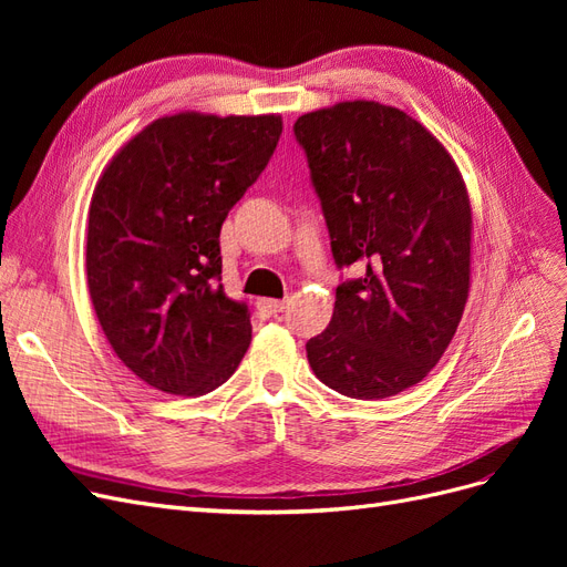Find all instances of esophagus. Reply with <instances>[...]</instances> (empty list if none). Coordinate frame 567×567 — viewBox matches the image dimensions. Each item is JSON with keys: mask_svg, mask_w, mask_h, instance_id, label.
<instances>
[{"mask_svg": "<svg viewBox=\"0 0 567 567\" xmlns=\"http://www.w3.org/2000/svg\"><path fill=\"white\" fill-rule=\"evenodd\" d=\"M257 307H260V310L265 312V315H279V312H284V307H286V300H271V298H262L260 302H257Z\"/></svg>", "mask_w": 567, "mask_h": 567, "instance_id": "34e87169", "label": "esophagus"}]
</instances>
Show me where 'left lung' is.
<instances>
[{
    "label": "left lung",
    "instance_id": "obj_1",
    "mask_svg": "<svg viewBox=\"0 0 567 567\" xmlns=\"http://www.w3.org/2000/svg\"><path fill=\"white\" fill-rule=\"evenodd\" d=\"M338 267L329 329L307 340L317 379L354 400L421 383L456 333L471 288L473 215L450 151L379 101L296 120Z\"/></svg>",
    "mask_w": 567,
    "mask_h": 567
}]
</instances>
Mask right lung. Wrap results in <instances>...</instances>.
<instances>
[{
	"instance_id": "obj_1",
	"label": "right lung",
	"mask_w": 567,
	"mask_h": 567,
	"mask_svg": "<svg viewBox=\"0 0 567 567\" xmlns=\"http://www.w3.org/2000/svg\"><path fill=\"white\" fill-rule=\"evenodd\" d=\"M281 115L182 111L153 120L101 173L87 286L113 352L136 379L198 398L250 346L246 302L219 284V229L279 144Z\"/></svg>"
}]
</instances>
